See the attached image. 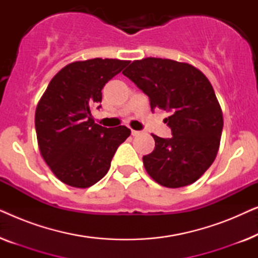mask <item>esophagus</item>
<instances>
[{"mask_svg":"<svg viewBox=\"0 0 258 258\" xmlns=\"http://www.w3.org/2000/svg\"><path fill=\"white\" fill-rule=\"evenodd\" d=\"M142 132H139V130H132V135L133 136H140Z\"/></svg>","mask_w":258,"mask_h":258,"instance_id":"1","label":"esophagus"}]
</instances>
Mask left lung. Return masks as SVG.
I'll return each mask as SVG.
<instances>
[{
    "mask_svg": "<svg viewBox=\"0 0 258 258\" xmlns=\"http://www.w3.org/2000/svg\"><path fill=\"white\" fill-rule=\"evenodd\" d=\"M123 75L149 97L151 110H167L170 139L153 135L155 149L143 156L161 185L181 188L197 181L216 157L223 116L209 81L195 67L167 58L134 61Z\"/></svg>",
    "mask_w": 258,
    "mask_h": 258,
    "instance_id": "left-lung-1",
    "label": "left lung"
}]
</instances>
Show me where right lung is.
<instances>
[{
	"instance_id": "1",
	"label": "right lung",
	"mask_w": 258,
	"mask_h": 258,
	"mask_svg": "<svg viewBox=\"0 0 258 258\" xmlns=\"http://www.w3.org/2000/svg\"><path fill=\"white\" fill-rule=\"evenodd\" d=\"M129 61L93 58L59 70L41 97L35 129L42 157L56 177L75 188H89L107 174L112 157L130 135L124 125L96 124L90 108H101L102 89Z\"/></svg>"
}]
</instances>
